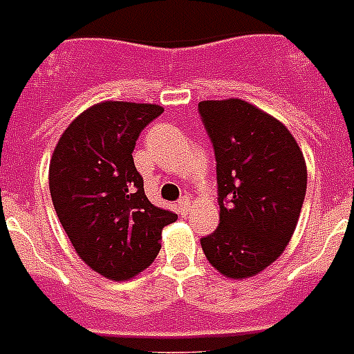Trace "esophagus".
<instances>
[{"label":"esophagus","mask_w":354,"mask_h":354,"mask_svg":"<svg viewBox=\"0 0 354 354\" xmlns=\"http://www.w3.org/2000/svg\"><path fill=\"white\" fill-rule=\"evenodd\" d=\"M177 210H179L180 216H186L188 214V210H190V197H180L179 201H177Z\"/></svg>","instance_id":"esophagus-1"}]
</instances>
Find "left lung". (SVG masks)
<instances>
[{"label":"left lung","instance_id":"1","mask_svg":"<svg viewBox=\"0 0 354 354\" xmlns=\"http://www.w3.org/2000/svg\"><path fill=\"white\" fill-rule=\"evenodd\" d=\"M217 162L219 226L201 237L206 259L232 279L252 278L289 245L307 166L283 124L239 98L199 102Z\"/></svg>","mask_w":354,"mask_h":354}]
</instances>
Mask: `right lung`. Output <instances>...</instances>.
Instances as JSON below:
<instances>
[{"label":"right lung","instance_id":"1","mask_svg":"<svg viewBox=\"0 0 354 354\" xmlns=\"http://www.w3.org/2000/svg\"><path fill=\"white\" fill-rule=\"evenodd\" d=\"M164 109L157 104L100 102L78 115L56 144L49 190L82 261L122 281L148 268L174 212L149 203L133 162L137 138Z\"/></svg>","mask_w":354,"mask_h":354}]
</instances>
